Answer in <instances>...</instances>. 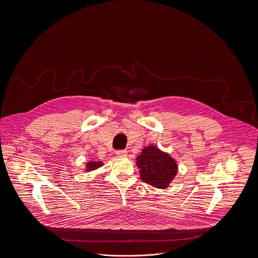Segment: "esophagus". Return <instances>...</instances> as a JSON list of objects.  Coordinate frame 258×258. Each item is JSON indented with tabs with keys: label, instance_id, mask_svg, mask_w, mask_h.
I'll use <instances>...</instances> for the list:
<instances>
[{
	"label": "esophagus",
	"instance_id": "obj_1",
	"mask_svg": "<svg viewBox=\"0 0 258 258\" xmlns=\"http://www.w3.org/2000/svg\"><path fill=\"white\" fill-rule=\"evenodd\" d=\"M115 155L117 157H125L127 155V151L126 150H117L115 152Z\"/></svg>",
	"mask_w": 258,
	"mask_h": 258
}]
</instances>
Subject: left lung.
I'll use <instances>...</instances> for the list:
<instances>
[{"label": "left lung", "mask_w": 258, "mask_h": 258, "mask_svg": "<svg viewBox=\"0 0 258 258\" xmlns=\"http://www.w3.org/2000/svg\"><path fill=\"white\" fill-rule=\"evenodd\" d=\"M137 165L143 182L162 190L169 187L178 173L177 161L153 144L143 148L137 157Z\"/></svg>", "instance_id": "left-lung-1"}]
</instances>
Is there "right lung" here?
I'll return each mask as SVG.
<instances>
[{
  "label": "right lung",
  "mask_w": 258,
  "mask_h": 258,
  "mask_svg": "<svg viewBox=\"0 0 258 258\" xmlns=\"http://www.w3.org/2000/svg\"><path fill=\"white\" fill-rule=\"evenodd\" d=\"M103 165H104V162H103V161H95V160L88 161L87 163H85L84 171H94V170H97L98 168L102 167Z\"/></svg>",
  "instance_id": "1"
}]
</instances>
